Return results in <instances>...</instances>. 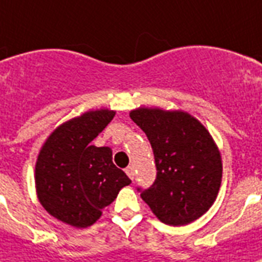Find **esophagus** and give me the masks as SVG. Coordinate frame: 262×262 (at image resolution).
Wrapping results in <instances>:
<instances>
[{"mask_svg":"<svg viewBox=\"0 0 262 262\" xmlns=\"http://www.w3.org/2000/svg\"><path fill=\"white\" fill-rule=\"evenodd\" d=\"M126 172H127V175H128L129 178L134 179V177H135V172H134V167H133V166H128V167L126 168Z\"/></svg>","mask_w":262,"mask_h":262,"instance_id":"esophagus-1","label":"esophagus"}]
</instances>
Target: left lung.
<instances>
[{
    "instance_id": "1",
    "label": "left lung",
    "mask_w": 262,
    "mask_h": 262,
    "mask_svg": "<svg viewBox=\"0 0 262 262\" xmlns=\"http://www.w3.org/2000/svg\"><path fill=\"white\" fill-rule=\"evenodd\" d=\"M129 118L150 140L158 171L142 200L170 226L202 217L217 198L222 179L221 152L206 127L181 110L139 107Z\"/></svg>"
}]
</instances>
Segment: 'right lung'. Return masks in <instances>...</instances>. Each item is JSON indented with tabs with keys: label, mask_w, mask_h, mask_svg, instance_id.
Returning a JSON list of instances; mask_svg holds the SVG:
<instances>
[{
	"label": "right lung",
	"mask_w": 262,
	"mask_h": 262,
	"mask_svg": "<svg viewBox=\"0 0 262 262\" xmlns=\"http://www.w3.org/2000/svg\"><path fill=\"white\" fill-rule=\"evenodd\" d=\"M115 114L101 108L69 119L52 131L38 152L34 170L38 201L52 217L73 228L94 225L131 183L114 165L110 147L91 144Z\"/></svg>",
	"instance_id": "add662e5"
}]
</instances>
